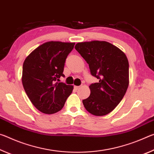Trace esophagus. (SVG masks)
Instances as JSON below:
<instances>
[{
	"label": "esophagus",
	"mask_w": 154,
	"mask_h": 154,
	"mask_svg": "<svg viewBox=\"0 0 154 154\" xmlns=\"http://www.w3.org/2000/svg\"><path fill=\"white\" fill-rule=\"evenodd\" d=\"M79 88H80V86H77V85H75V86H74V88H75V89L76 90L79 89Z\"/></svg>",
	"instance_id": "obj_1"
}]
</instances>
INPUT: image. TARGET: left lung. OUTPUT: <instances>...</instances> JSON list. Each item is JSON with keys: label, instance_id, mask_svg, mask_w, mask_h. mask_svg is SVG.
Segmentation results:
<instances>
[{"label": "left lung", "instance_id": "8db88e82", "mask_svg": "<svg viewBox=\"0 0 154 154\" xmlns=\"http://www.w3.org/2000/svg\"><path fill=\"white\" fill-rule=\"evenodd\" d=\"M75 48L89 65L91 75L99 80L90 85V95L83 100V105L94 116H105L121 102L128 87L127 57L106 41L78 43Z\"/></svg>", "mask_w": 154, "mask_h": 154}]
</instances>
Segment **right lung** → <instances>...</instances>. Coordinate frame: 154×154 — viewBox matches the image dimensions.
Instances as JSON below:
<instances>
[{"label": "right lung", "instance_id": "obj_1", "mask_svg": "<svg viewBox=\"0 0 154 154\" xmlns=\"http://www.w3.org/2000/svg\"><path fill=\"white\" fill-rule=\"evenodd\" d=\"M75 43L49 41L29 54L23 64L22 84L31 103L38 111L53 114L63 108L73 86L58 82L66 59Z\"/></svg>", "mask_w": 154, "mask_h": 154}]
</instances>
